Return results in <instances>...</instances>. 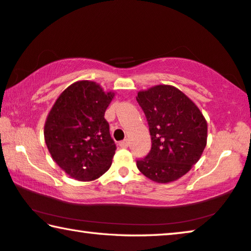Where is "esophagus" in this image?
<instances>
[{
	"label": "esophagus",
	"mask_w": 251,
	"mask_h": 251,
	"mask_svg": "<svg viewBox=\"0 0 251 251\" xmlns=\"http://www.w3.org/2000/svg\"><path fill=\"white\" fill-rule=\"evenodd\" d=\"M128 141L127 140H124V141H122V142H119V147L121 148H127L128 147Z\"/></svg>",
	"instance_id": "esophagus-1"
}]
</instances>
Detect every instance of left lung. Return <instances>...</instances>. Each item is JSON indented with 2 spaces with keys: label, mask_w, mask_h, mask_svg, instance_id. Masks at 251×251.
<instances>
[{
  "label": "left lung",
  "mask_w": 251,
  "mask_h": 251,
  "mask_svg": "<svg viewBox=\"0 0 251 251\" xmlns=\"http://www.w3.org/2000/svg\"><path fill=\"white\" fill-rule=\"evenodd\" d=\"M147 117L152 147L136 161L151 180L167 184L192 169L206 147L207 124L198 107L173 85H155L137 93Z\"/></svg>",
  "instance_id": "left-lung-1"
}]
</instances>
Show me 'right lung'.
<instances>
[{
	"label": "right lung",
	"mask_w": 251,
	"mask_h": 251,
	"mask_svg": "<svg viewBox=\"0 0 251 251\" xmlns=\"http://www.w3.org/2000/svg\"><path fill=\"white\" fill-rule=\"evenodd\" d=\"M115 96L92 81H78L61 93L45 123L54 161L76 180L91 181L109 169L116 151L104 111Z\"/></svg>",
	"instance_id": "right-lung-1"
}]
</instances>
